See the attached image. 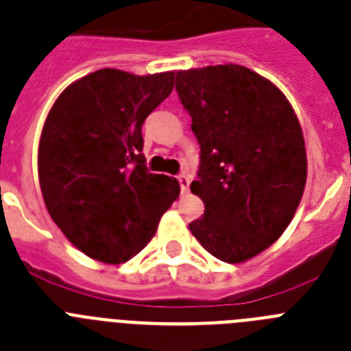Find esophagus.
I'll return each instance as SVG.
<instances>
[{
	"label": "esophagus",
	"instance_id": "esophagus-1",
	"mask_svg": "<svg viewBox=\"0 0 351 351\" xmlns=\"http://www.w3.org/2000/svg\"><path fill=\"white\" fill-rule=\"evenodd\" d=\"M178 181H179V186H181L182 193H184V191H188V188H190V176H186V173H179Z\"/></svg>",
	"mask_w": 351,
	"mask_h": 351
}]
</instances>
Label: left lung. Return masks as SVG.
<instances>
[{
  "instance_id": "obj_1",
  "label": "left lung",
  "mask_w": 351,
  "mask_h": 351,
  "mask_svg": "<svg viewBox=\"0 0 351 351\" xmlns=\"http://www.w3.org/2000/svg\"><path fill=\"white\" fill-rule=\"evenodd\" d=\"M176 90L200 145L190 188L206 209L191 234L220 261H247L280 238L304 195L300 122L282 92L243 65L179 71Z\"/></svg>"
}]
</instances>
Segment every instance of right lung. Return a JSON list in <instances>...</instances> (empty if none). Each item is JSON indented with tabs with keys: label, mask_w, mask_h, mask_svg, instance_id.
<instances>
[{
	"label": "right lung",
	"mask_w": 351,
	"mask_h": 351,
	"mask_svg": "<svg viewBox=\"0 0 351 351\" xmlns=\"http://www.w3.org/2000/svg\"><path fill=\"white\" fill-rule=\"evenodd\" d=\"M173 73L101 69L77 80L51 108L38 145L46 208L92 259L119 265L142 250L179 197V182L151 173L142 125L169 97Z\"/></svg>",
	"instance_id": "right-lung-1"
}]
</instances>
